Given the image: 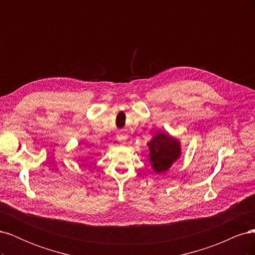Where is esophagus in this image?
<instances>
[{"mask_svg": "<svg viewBox=\"0 0 255 255\" xmlns=\"http://www.w3.org/2000/svg\"><path fill=\"white\" fill-rule=\"evenodd\" d=\"M119 139H122V137H119Z\"/></svg>", "mask_w": 255, "mask_h": 255, "instance_id": "esophagus-1", "label": "esophagus"}]
</instances>
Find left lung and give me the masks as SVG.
Returning a JSON list of instances; mask_svg holds the SVG:
<instances>
[{"label":"left lung","mask_w":255,"mask_h":255,"mask_svg":"<svg viewBox=\"0 0 255 255\" xmlns=\"http://www.w3.org/2000/svg\"><path fill=\"white\" fill-rule=\"evenodd\" d=\"M149 160L156 173L166 172L181 156V143L167 133H157L148 142Z\"/></svg>","instance_id":"1"}]
</instances>
